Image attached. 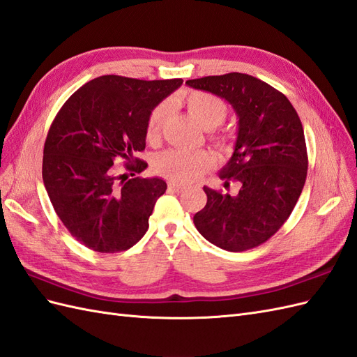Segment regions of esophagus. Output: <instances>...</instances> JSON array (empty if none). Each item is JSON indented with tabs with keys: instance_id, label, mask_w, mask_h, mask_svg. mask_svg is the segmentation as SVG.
<instances>
[{
	"instance_id": "1",
	"label": "esophagus",
	"mask_w": 357,
	"mask_h": 357,
	"mask_svg": "<svg viewBox=\"0 0 357 357\" xmlns=\"http://www.w3.org/2000/svg\"><path fill=\"white\" fill-rule=\"evenodd\" d=\"M169 190L170 191H175V193H182V191L185 190V185L175 184V182H169Z\"/></svg>"
}]
</instances>
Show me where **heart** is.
<instances>
[{
	"instance_id": "obj_1",
	"label": "heart",
	"mask_w": 357,
	"mask_h": 357,
	"mask_svg": "<svg viewBox=\"0 0 357 357\" xmlns=\"http://www.w3.org/2000/svg\"><path fill=\"white\" fill-rule=\"evenodd\" d=\"M184 100L190 113L208 130H213L226 119L227 107L225 100L213 93L195 90L190 91ZM167 113L169 105L166 102H161L152 109L148 117V123H146V139H148V142H158L164 122L167 119ZM214 166L215 157L208 151L188 152L172 149L161 153L155 161V169L158 173L170 181L181 182V184H188V182L196 181Z\"/></svg>"
}]
</instances>
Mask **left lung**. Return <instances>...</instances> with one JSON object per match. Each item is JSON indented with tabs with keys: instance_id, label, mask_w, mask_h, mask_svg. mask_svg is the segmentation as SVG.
<instances>
[{
	"instance_id": "obj_1",
	"label": "left lung",
	"mask_w": 357,
	"mask_h": 357,
	"mask_svg": "<svg viewBox=\"0 0 357 357\" xmlns=\"http://www.w3.org/2000/svg\"><path fill=\"white\" fill-rule=\"evenodd\" d=\"M187 84L226 99L238 117L231 160L220 172L236 195L204 187L206 205L195 214L200 235L217 248L244 252L266 243L288 220L307 175L303 126L279 90L240 72L188 79Z\"/></svg>"
}]
</instances>
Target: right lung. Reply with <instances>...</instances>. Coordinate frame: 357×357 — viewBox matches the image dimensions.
Here are the masks:
<instances>
[{"label":"right lung","instance_id":"obj_1","mask_svg":"<svg viewBox=\"0 0 357 357\" xmlns=\"http://www.w3.org/2000/svg\"><path fill=\"white\" fill-rule=\"evenodd\" d=\"M181 84V78L102 75L79 87L54 119L43 148V184L61 223L86 248L123 252L148 231L166 181L130 180L112 164L123 159L132 176L148 167L134 157L144 151L148 117Z\"/></svg>","mask_w":357,"mask_h":357}]
</instances>
